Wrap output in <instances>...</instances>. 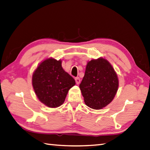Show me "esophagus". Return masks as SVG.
I'll list each match as a JSON object with an SVG mask.
<instances>
[{
  "instance_id": "obj_1",
  "label": "esophagus",
  "mask_w": 150,
  "mask_h": 150,
  "mask_svg": "<svg viewBox=\"0 0 150 150\" xmlns=\"http://www.w3.org/2000/svg\"><path fill=\"white\" fill-rule=\"evenodd\" d=\"M75 81H76V84L77 85H79V83H80V78H79V77H76V78H75Z\"/></svg>"
}]
</instances>
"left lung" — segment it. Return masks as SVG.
<instances>
[{
  "instance_id": "left-lung-1",
  "label": "left lung",
  "mask_w": 150,
  "mask_h": 150,
  "mask_svg": "<svg viewBox=\"0 0 150 150\" xmlns=\"http://www.w3.org/2000/svg\"><path fill=\"white\" fill-rule=\"evenodd\" d=\"M118 86L117 75L107 59L100 57L87 63L79 88L88 107L105 108L114 99Z\"/></svg>"
}]
</instances>
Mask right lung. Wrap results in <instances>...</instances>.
Masks as SVG:
<instances>
[{
	"instance_id": "1",
	"label": "right lung",
	"mask_w": 150,
	"mask_h": 150,
	"mask_svg": "<svg viewBox=\"0 0 150 150\" xmlns=\"http://www.w3.org/2000/svg\"><path fill=\"white\" fill-rule=\"evenodd\" d=\"M76 84L71 76L62 67V60L53 58L42 61L33 74L35 94L43 104L56 108L64 103L69 89Z\"/></svg>"
}]
</instances>
